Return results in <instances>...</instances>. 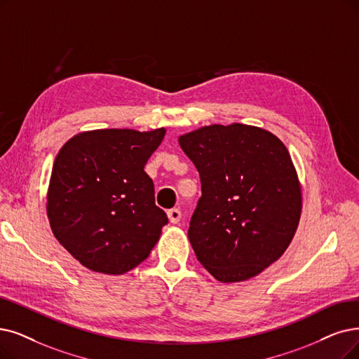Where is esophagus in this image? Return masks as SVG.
<instances>
[{
    "label": "esophagus",
    "mask_w": 359,
    "mask_h": 359,
    "mask_svg": "<svg viewBox=\"0 0 359 359\" xmlns=\"http://www.w3.org/2000/svg\"><path fill=\"white\" fill-rule=\"evenodd\" d=\"M168 218L172 224H177L181 219V210L180 209H169L168 210Z\"/></svg>",
    "instance_id": "esophagus-1"
}]
</instances>
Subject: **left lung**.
<instances>
[{
  "instance_id": "1",
  "label": "left lung",
  "mask_w": 359,
  "mask_h": 359,
  "mask_svg": "<svg viewBox=\"0 0 359 359\" xmlns=\"http://www.w3.org/2000/svg\"><path fill=\"white\" fill-rule=\"evenodd\" d=\"M197 168L202 197L189 238L221 283L256 277L289 248L302 213V185L284 142L259 126L208 125L178 138Z\"/></svg>"
}]
</instances>
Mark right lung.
Returning <instances> with one entry per match:
<instances>
[{
    "label": "right lung",
    "instance_id": "1",
    "mask_svg": "<svg viewBox=\"0 0 359 359\" xmlns=\"http://www.w3.org/2000/svg\"><path fill=\"white\" fill-rule=\"evenodd\" d=\"M165 128L93 130L55 156L47 217L60 245L85 268L121 276L146 259L168 224L144 172Z\"/></svg>",
    "mask_w": 359,
    "mask_h": 359
}]
</instances>
